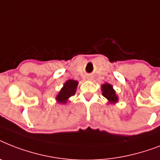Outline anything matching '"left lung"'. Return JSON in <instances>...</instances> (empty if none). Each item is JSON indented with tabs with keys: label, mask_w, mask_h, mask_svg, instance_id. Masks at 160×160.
Returning <instances> with one entry per match:
<instances>
[{
	"label": "left lung",
	"mask_w": 160,
	"mask_h": 160,
	"mask_svg": "<svg viewBox=\"0 0 160 160\" xmlns=\"http://www.w3.org/2000/svg\"><path fill=\"white\" fill-rule=\"evenodd\" d=\"M101 89H102V96L107 98L110 103H115L118 102V97L116 94V91L114 90L111 84L108 83L102 84L101 86Z\"/></svg>",
	"instance_id": "left-lung-1"
}]
</instances>
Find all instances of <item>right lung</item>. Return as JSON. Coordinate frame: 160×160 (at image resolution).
Here are the masks:
<instances>
[{
    "instance_id": "add662e5",
    "label": "right lung",
    "mask_w": 160,
    "mask_h": 160,
    "mask_svg": "<svg viewBox=\"0 0 160 160\" xmlns=\"http://www.w3.org/2000/svg\"><path fill=\"white\" fill-rule=\"evenodd\" d=\"M78 85V81L74 80H69L65 83L62 89L56 97V99L60 103H67L69 98L75 95L76 88Z\"/></svg>"
}]
</instances>
